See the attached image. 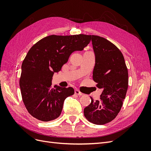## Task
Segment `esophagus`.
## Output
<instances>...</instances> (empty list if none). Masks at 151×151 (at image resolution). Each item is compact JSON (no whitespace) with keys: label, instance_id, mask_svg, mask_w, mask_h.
<instances>
[{"label":"esophagus","instance_id":"1","mask_svg":"<svg viewBox=\"0 0 151 151\" xmlns=\"http://www.w3.org/2000/svg\"><path fill=\"white\" fill-rule=\"evenodd\" d=\"M75 94H77V95H78V96H82V95H83V93H82L81 92H80V91H79V90H77V89H76V90H75Z\"/></svg>","mask_w":151,"mask_h":151}]
</instances>
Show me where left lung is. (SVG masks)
<instances>
[{
    "instance_id": "8db88e82",
    "label": "left lung",
    "mask_w": 151,
    "mask_h": 151,
    "mask_svg": "<svg viewBox=\"0 0 151 151\" xmlns=\"http://www.w3.org/2000/svg\"><path fill=\"white\" fill-rule=\"evenodd\" d=\"M89 37L95 55L93 78L103 91L101 101L91 97V104L84 108V114L90 122L104 125L120 111L129 86V74L124 57L115 45L98 36Z\"/></svg>"
}]
</instances>
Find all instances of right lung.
Returning <instances> with one entry per match:
<instances>
[{
  "instance_id": "1",
  "label": "right lung",
  "mask_w": 151,
  "mask_h": 151,
  "mask_svg": "<svg viewBox=\"0 0 151 151\" xmlns=\"http://www.w3.org/2000/svg\"><path fill=\"white\" fill-rule=\"evenodd\" d=\"M89 35H50L38 42L21 65L19 86L22 101L31 115L43 122L60 115L63 102L74 94L71 87L51 88L54 73L61 70L72 53L82 51L90 43Z\"/></svg>"
}]
</instances>
